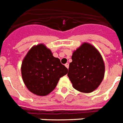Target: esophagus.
Listing matches in <instances>:
<instances>
[{"mask_svg": "<svg viewBox=\"0 0 123 123\" xmlns=\"http://www.w3.org/2000/svg\"><path fill=\"white\" fill-rule=\"evenodd\" d=\"M65 66L67 68H68V67H69V64H68V63H67L65 65Z\"/></svg>", "mask_w": 123, "mask_h": 123, "instance_id": "esophagus-1", "label": "esophagus"}]
</instances>
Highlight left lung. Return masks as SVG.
I'll use <instances>...</instances> for the list:
<instances>
[{"instance_id": "1", "label": "left lung", "mask_w": 123, "mask_h": 123, "mask_svg": "<svg viewBox=\"0 0 123 123\" xmlns=\"http://www.w3.org/2000/svg\"><path fill=\"white\" fill-rule=\"evenodd\" d=\"M72 60L67 75L74 88L86 93L97 89L104 79L105 64L97 48L84 43L73 52Z\"/></svg>"}]
</instances>
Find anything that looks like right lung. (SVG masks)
<instances>
[{
  "label": "right lung",
  "instance_id": "add662e5",
  "mask_svg": "<svg viewBox=\"0 0 123 123\" xmlns=\"http://www.w3.org/2000/svg\"><path fill=\"white\" fill-rule=\"evenodd\" d=\"M21 71L28 90L38 96H46L53 91L68 69L53 56L49 49L39 44L28 51L23 60Z\"/></svg>",
  "mask_w": 123,
  "mask_h": 123
}]
</instances>
